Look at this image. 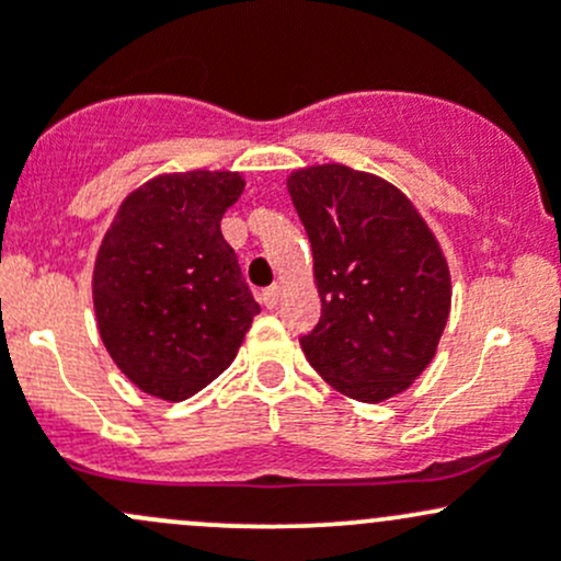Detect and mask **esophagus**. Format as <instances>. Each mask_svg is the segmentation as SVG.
<instances>
[{"label": "esophagus", "mask_w": 561, "mask_h": 561, "mask_svg": "<svg viewBox=\"0 0 561 561\" xmlns=\"http://www.w3.org/2000/svg\"><path fill=\"white\" fill-rule=\"evenodd\" d=\"M262 302H264V307H270V310H273V307L280 302V286L264 288V291H262Z\"/></svg>", "instance_id": "1"}]
</instances>
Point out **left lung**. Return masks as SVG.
I'll return each instance as SVG.
<instances>
[{
	"label": "left lung",
	"mask_w": 561,
	"mask_h": 561,
	"mask_svg": "<svg viewBox=\"0 0 561 561\" xmlns=\"http://www.w3.org/2000/svg\"><path fill=\"white\" fill-rule=\"evenodd\" d=\"M310 238L321 321L299 345L331 388L377 403L414 382L449 316V267L403 192L347 165L291 173Z\"/></svg>",
	"instance_id": "8db88e82"
}]
</instances>
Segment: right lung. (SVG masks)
I'll return each instance as SVG.
<instances>
[{
	"mask_svg": "<svg viewBox=\"0 0 561 561\" xmlns=\"http://www.w3.org/2000/svg\"><path fill=\"white\" fill-rule=\"evenodd\" d=\"M240 173L158 176L125 197L93 270L101 340L130 382L184 401L238 355L259 312L221 216Z\"/></svg>",
	"mask_w": 561,
	"mask_h": 561,
	"instance_id": "1",
	"label": "right lung"
}]
</instances>
